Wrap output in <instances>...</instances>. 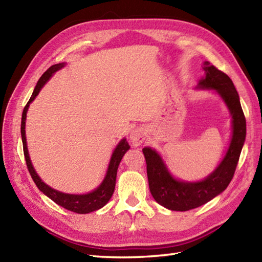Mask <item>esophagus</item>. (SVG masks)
<instances>
[{"label":"esophagus","instance_id":"esophagus-1","mask_svg":"<svg viewBox=\"0 0 262 262\" xmlns=\"http://www.w3.org/2000/svg\"><path fill=\"white\" fill-rule=\"evenodd\" d=\"M145 137H146V132L144 130L143 128L137 127L130 132L129 141L134 146H140L141 144L145 141Z\"/></svg>","mask_w":262,"mask_h":262}]
</instances>
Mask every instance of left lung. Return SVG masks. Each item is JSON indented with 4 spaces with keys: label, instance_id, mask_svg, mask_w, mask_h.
Listing matches in <instances>:
<instances>
[{
    "label": "left lung",
    "instance_id": "8db88e82",
    "mask_svg": "<svg viewBox=\"0 0 262 262\" xmlns=\"http://www.w3.org/2000/svg\"><path fill=\"white\" fill-rule=\"evenodd\" d=\"M205 75L198 81L196 90H211L219 96L232 117V133L229 146L221 162L204 179L186 181L171 173L165 161L151 146L143 148L146 160L149 191L155 202L176 211L197 208L219 196L229 186L236 169L238 158L247 134L246 118L240 103V97L232 80L209 62L203 63Z\"/></svg>",
    "mask_w": 262,
    "mask_h": 262
}]
</instances>
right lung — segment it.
<instances>
[{
  "mask_svg": "<svg viewBox=\"0 0 262 262\" xmlns=\"http://www.w3.org/2000/svg\"><path fill=\"white\" fill-rule=\"evenodd\" d=\"M66 63H59L51 66L45 73L41 75L40 79L37 82L35 86V90L32 92V96L28 101L27 105L24 109V113H22V118H21V137H22V144H24V153L26 158V163L28 166V170L30 172V176L32 180L35 181L36 186L38 187L39 190H40L43 194H46L48 198H51L53 202L56 203L57 205L62 206L65 209L74 211L77 214H88L91 213V211L98 210L102 208L103 206L107 204L113 193L115 191V186H116V178H117V170H118V166L120 161L124 157L125 153L130 148L128 145L126 138L124 137L122 140L119 141L117 144L113 154H111V158L109 161V165L107 172H105V176L101 183L94 189V190L86 192V193H66L63 191L56 190L52 187L46 185L45 182L41 180V178L38 176L35 168H33L32 162L30 160L29 151H28L27 146V137H26V120H27V113L28 109H29L30 103L36 99V97L40 92L43 85L51 80V77L56 73L57 71L63 69Z\"/></svg>",
  "mask_w": 262,
  "mask_h": 262,
  "instance_id": "obj_1",
  "label": "right lung"
}]
</instances>
